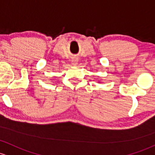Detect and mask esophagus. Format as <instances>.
Returning a JSON list of instances; mask_svg holds the SVG:
<instances>
[{
	"mask_svg": "<svg viewBox=\"0 0 155 155\" xmlns=\"http://www.w3.org/2000/svg\"><path fill=\"white\" fill-rule=\"evenodd\" d=\"M78 59H73V60H72V64L73 65H77V63H78Z\"/></svg>",
	"mask_w": 155,
	"mask_h": 155,
	"instance_id": "1",
	"label": "esophagus"
}]
</instances>
